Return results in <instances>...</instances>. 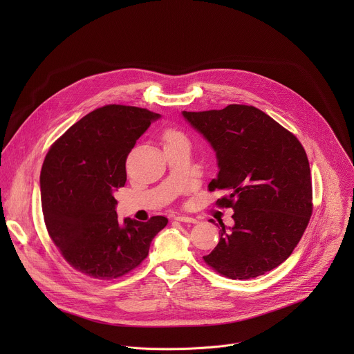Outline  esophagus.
Wrapping results in <instances>:
<instances>
[{"label":"esophagus","instance_id":"esophagus-1","mask_svg":"<svg viewBox=\"0 0 354 354\" xmlns=\"http://www.w3.org/2000/svg\"><path fill=\"white\" fill-rule=\"evenodd\" d=\"M175 220L178 221H182V223H192V224H196L197 220L193 218V217H187V216H176Z\"/></svg>","mask_w":354,"mask_h":354}]
</instances>
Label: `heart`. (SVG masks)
I'll use <instances>...</instances> for the list:
<instances>
[{
  "label": "heart",
  "mask_w": 354,
  "mask_h": 354,
  "mask_svg": "<svg viewBox=\"0 0 354 354\" xmlns=\"http://www.w3.org/2000/svg\"><path fill=\"white\" fill-rule=\"evenodd\" d=\"M176 136H182V134L178 133V131H175V130H169V131H167L165 138H171V137H176Z\"/></svg>",
  "instance_id": "obj_1"
}]
</instances>
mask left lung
<instances>
[{"mask_svg": "<svg viewBox=\"0 0 354 354\" xmlns=\"http://www.w3.org/2000/svg\"><path fill=\"white\" fill-rule=\"evenodd\" d=\"M182 116L216 153L218 174L209 189L231 192L217 203L232 207L234 225L221 224L217 246L203 257L206 263L238 280L277 268L291 255L313 213L306 149L294 134L254 106L183 111Z\"/></svg>", "mask_w": 354, "mask_h": 354, "instance_id": "1", "label": "left lung"}]
</instances>
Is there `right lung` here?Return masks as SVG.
<instances>
[{"label": "right lung", "instance_id": "add662e5", "mask_svg": "<svg viewBox=\"0 0 354 354\" xmlns=\"http://www.w3.org/2000/svg\"><path fill=\"white\" fill-rule=\"evenodd\" d=\"M161 115L108 105L73 124L48 149L40 172L44 223L64 259L99 280L118 279L148 255L168 224L162 216L141 223L118 220L113 193L124 186L126 158Z\"/></svg>", "mask_w": 354, "mask_h": 354}]
</instances>
